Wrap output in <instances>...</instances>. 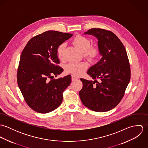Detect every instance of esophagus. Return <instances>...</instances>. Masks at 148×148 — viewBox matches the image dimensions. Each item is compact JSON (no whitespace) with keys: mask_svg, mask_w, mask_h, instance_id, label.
<instances>
[{"mask_svg":"<svg viewBox=\"0 0 148 148\" xmlns=\"http://www.w3.org/2000/svg\"><path fill=\"white\" fill-rule=\"evenodd\" d=\"M77 79H78V78L76 76H75V75H72V81H75Z\"/></svg>","mask_w":148,"mask_h":148,"instance_id":"esophagus-1","label":"esophagus"}]
</instances>
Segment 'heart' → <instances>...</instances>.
Listing matches in <instances>:
<instances>
[{"instance_id": "heart-1", "label": "heart", "mask_w": 148, "mask_h": 148, "mask_svg": "<svg viewBox=\"0 0 148 148\" xmlns=\"http://www.w3.org/2000/svg\"><path fill=\"white\" fill-rule=\"evenodd\" d=\"M73 44L83 52L84 56L89 60L95 59L99 54V49L97 47L90 45V41L87 38L82 35L76 36L72 41ZM66 44L63 42L58 48L57 52L60 59H63V54ZM88 64L86 62L75 63L71 62L65 66V71L76 76L82 75L88 68Z\"/></svg>"}]
</instances>
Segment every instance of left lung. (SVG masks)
<instances>
[{"label":"left lung","mask_w":148,"mask_h":148,"mask_svg":"<svg viewBox=\"0 0 148 148\" xmlns=\"http://www.w3.org/2000/svg\"><path fill=\"white\" fill-rule=\"evenodd\" d=\"M84 34L98 39L102 58L88 70L87 74L95 80L94 82L80 79L83 86L79 96L83 104L90 110L109 111L121 101L130 82V68L127 51L119 38L110 31L92 28Z\"/></svg>","instance_id":"left-lung-1"}]
</instances>
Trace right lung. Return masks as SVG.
<instances>
[{"mask_svg": "<svg viewBox=\"0 0 148 148\" xmlns=\"http://www.w3.org/2000/svg\"><path fill=\"white\" fill-rule=\"evenodd\" d=\"M73 34L48 31L31 38L21 52L17 81L21 94L32 109L47 113L58 108L63 101V92L70 85L71 76L50 81L63 69L57 49Z\"/></svg>", "mask_w": 148, "mask_h": 148, "instance_id": "obj_1", "label": "right lung"}]
</instances>
